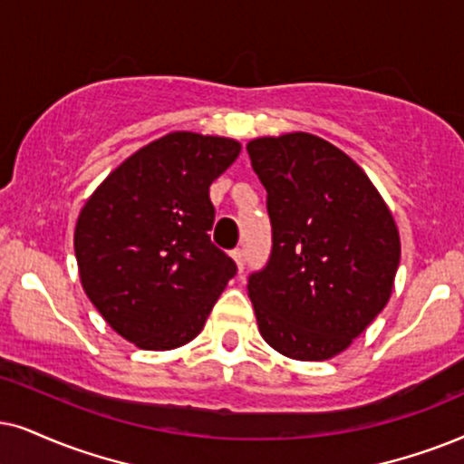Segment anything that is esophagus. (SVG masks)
Wrapping results in <instances>:
<instances>
[{"label":"esophagus","instance_id":"1","mask_svg":"<svg viewBox=\"0 0 464 464\" xmlns=\"http://www.w3.org/2000/svg\"><path fill=\"white\" fill-rule=\"evenodd\" d=\"M231 256H233V261H236V266H237L239 272H242L244 266H246V252L242 248H236V250L231 252Z\"/></svg>","mask_w":464,"mask_h":464}]
</instances>
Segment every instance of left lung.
<instances>
[{"mask_svg":"<svg viewBox=\"0 0 464 464\" xmlns=\"http://www.w3.org/2000/svg\"><path fill=\"white\" fill-rule=\"evenodd\" d=\"M267 190L272 255L248 295L269 347L291 360L343 353L388 304L401 263L394 216L368 175L308 132L246 145Z\"/></svg>","mask_w":464,"mask_h":464,"instance_id":"left-lung-1","label":"left lung"}]
</instances>
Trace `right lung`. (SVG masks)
Returning <instances> with one entry per match:
<instances>
[{
	"label": "right lung",
	"instance_id": "right-lung-1",
	"mask_svg": "<svg viewBox=\"0 0 464 464\" xmlns=\"http://www.w3.org/2000/svg\"><path fill=\"white\" fill-rule=\"evenodd\" d=\"M242 145L171 132L134 151L93 190L74 228L81 285L139 349L169 351L203 330L237 272L209 239V186Z\"/></svg>",
	"mask_w": 464,
	"mask_h": 464
}]
</instances>
